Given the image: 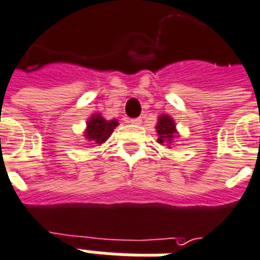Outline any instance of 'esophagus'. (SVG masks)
Segmentation results:
<instances>
[{"label":"esophagus","instance_id":"1","mask_svg":"<svg viewBox=\"0 0 260 260\" xmlns=\"http://www.w3.org/2000/svg\"><path fill=\"white\" fill-rule=\"evenodd\" d=\"M141 122H143V120H141L140 117H137V119H132V120H130V123H132V124H136V126L141 124Z\"/></svg>","mask_w":260,"mask_h":260}]
</instances>
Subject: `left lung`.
Wrapping results in <instances>:
<instances>
[{
	"instance_id": "left-lung-1",
	"label": "left lung",
	"mask_w": 260,
	"mask_h": 260,
	"mask_svg": "<svg viewBox=\"0 0 260 260\" xmlns=\"http://www.w3.org/2000/svg\"><path fill=\"white\" fill-rule=\"evenodd\" d=\"M156 133H158V143L159 144H166V147L170 148L173 145L174 140L179 138V132L176 128V123H174L173 117H170L169 115H165L162 113L158 117V123H156Z\"/></svg>"
}]
</instances>
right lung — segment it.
<instances>
[{
    "mask_svg": "<svg viewBox=\"0 0 260 260\" xmlns=\"http://www.w3.org/2000/svg\"><path fill=\"white\" fill-rule=\"evenodd\" d=\"M86 124L87 127L84 130V134H83L84 138H86L87 141L102 145V144L107 141L108 138L111 137V134L116 128L119 123H117L116 119L107 120L105 117L102 116L101 113H92L88 117Z\"/></svg>",
    "mask_w": 260,
    "mask_h": 260,
    "instance_id": "obj_1",
    "label": "right lung"
}]
</instances>
